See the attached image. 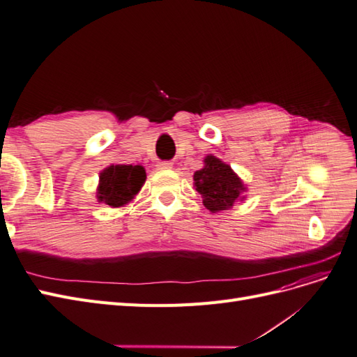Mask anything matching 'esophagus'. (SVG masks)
Here are the masks:
<instances>
[{"label":"esophagus","mask_w":357,"mask_h":357,"mask_svg":"<svg viewBox=\"0 0 357 357\" xmlns=\"http://www.w3.org/2000/svg\"><path fill=\"white\" fill-rule=\"evenodd\" d=\"M158 168H160V169H168V168H172V162H169V160L159 162V164H158Z\"/></svg>","instance_id":"1"}]
</instances>
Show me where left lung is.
<instances>
[{
    "label": "left lung",
    "instance_id": "left-lung-1",
    "mask_svg": "<svg viewBox=\"0 0 357 357\" xmlns=\"http://www.w3.org/2000/svg\"><path fill=\"white\" fill-rule=\"evenodd\" d=\"M193 186L202 197V204L211 213L231 208L235 201H243L244 183L232 168L213 155L205 156L204 168L193 174Z\"/></svg>",
    "mask_w": 357,
    "mask_h": 357
}]
</instances>
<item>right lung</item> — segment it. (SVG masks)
Masks as SVG:
<instances>
[{"label":"right lung","instance_id":"add662e5","mask_svg":"<svg viewBox=\"0 0 357 357\" xmlns=\"http://www.w3.org/2000/svg\"><path fill=\"white\" fill-rule=\"evenodd\" d=\"M146 169L142 165H110L100 172L96 199L110 207H123L142 189Z\"/></svg>","mask_w":357,"mask_h":357}]
</instances>
